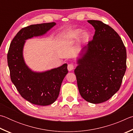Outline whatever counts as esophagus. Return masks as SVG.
<instances>
[{
	"label": "esophagus",
	"mask_w": 133,
	"mask_h": 133,
	"mask_svg": "<svg viewBox=\"0 0 133 133\" xmlns=\"http://www.w3.org/2000/svg\"><path fill=\"white\" fill-rule=\"evenodd\" d=\"M74 69V65L72 64H69L68 65V70L69 71H72Z\"/></svg>",
	"instance_id": "esophagus-1"
}]
</instances>
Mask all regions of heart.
Instances as JSON below:
<instances>
[{
    "mask_svg": "<svg viewBox=\"0 0 133 133\" xmlns=\"http://www.w3.org/2000/svg\"><path fill=\"white\" fill-rule=\"evenodd\" d=\"M81 32V30H76L75 31H74L73 32V36H76L78 35ZM89 34L87 32H84L82 34V39L84 41H87V39L89 38Z\"/></svg>",
    "mask_w": 133,
    "mask_h": 133,
    "instance_id": "heart-1",
    "label": "heart"
}]
</instances>
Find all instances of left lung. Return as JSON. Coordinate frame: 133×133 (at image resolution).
<instances>
[{
  "instance_id": "left-lung-1",
  "label": "left lung",
  "mask_w": 133,
  "mask_h": 133,
  "mask_svg": "<svg viewBox=\"0 0 133 133\" xmlns=\"http://www.w3.org/2000/svg\"><path fill=\"white\" fill-rule=\"evenodd\" d=\"M88 22L94 26L95 34L81 50L74 72L81 96L97 104L119 90L126 70L127 53L119 35L111 27L99 20Z\"/></svg>"
}]
</instances>
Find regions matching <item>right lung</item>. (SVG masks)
<instances>
[{
  "label": "right lung",
  "instance_id": "right-lung-1",
  "mask_svg": "<svg viewBox=\"0 0 133 133\" xmlns=\"http://www.w3.org/2000/svg\"><path fill=\"white\" fill-rule=\"evenodd\" d=\"M55 25L52 22L23 28L14 37L8 51L11 82L23 98L36 105L47 106L57 100L62 81L68 72L67 64L44 72L33 71L25 64L23 48L25 40L43 36Z\"/></svg>",
  "mask_w": 133,
  "mask_h": 133
}]
</instances>
